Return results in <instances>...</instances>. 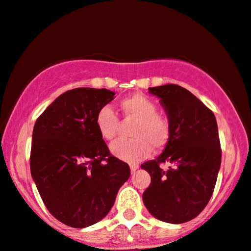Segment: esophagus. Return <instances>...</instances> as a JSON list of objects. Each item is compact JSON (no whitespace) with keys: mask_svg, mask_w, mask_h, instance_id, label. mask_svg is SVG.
<instances>
[{"mask_svg":"<svg viewBox=\"0 0 251 251\" xmlns=\"http://www.w3.org/2000/svg\"><path fill=\"white\" fill-rule=\"evenodd\" d=\"M129 168H131L132 173H134V172L137 171L138 168H139V166H138V165H131V166H129Z\"/></svg>","mask_w":251,"mask_h":251,"instance_id":"obj_1","label":"esophagus"}]
</instances>
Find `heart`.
<instances>
[{
    "label": "heart",
    "instance_id": "b5f03b06",
    "mask_svg": "<svg viewBox=\"0 0 251 251\" xmlns=\"http://www.w3.org/2000/svg\"><path fill=\"white\" fill-rule=\"evenodd\" d=\"M126 119L135 120L131 129L132 139H122L111 145V153L123 161L139 162L150 155L151 150H161L171 138V124L165 116L158 113V106L149 97L133 95L120 101ZM97 131L104 140L111 141L117 137L119 118L108 105L100 107L96 114Z\"/></svg>",
    "mask_w": 251,
    "mask_h": 251
}]
</instances>
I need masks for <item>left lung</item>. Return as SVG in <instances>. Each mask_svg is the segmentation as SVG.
<instances>
[{
  "label": "left lung",
  "instance_id": "1",
  "mask_svg": "<svg viewBox=\"0 0 251 251\" xmlns=\"http://www.w3.org/2000/svg\"><path fill=\"white\" fill-rule=\"evenodd\" d=\"M171 124L164 152L141 168L151 175L144 204L155 219L168 223L191 221L212 198L221 166V145L215 116L206 105L175 84L150 87ZM167 162L169 168L159 165Z\"/></svg>",
  "mask_w": 251,
  "mask_h": 251
}]
</instances>
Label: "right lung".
I'll list each match as a JSON object with an SVG mask.
<instances>
[{
  "label": "right lung",
  "instance_id": "right-lung-1",
  "mask_svg": "<svg viewBox=\"0 0 251 251\" xmlns=\"http://www.w3.org/2000/svg\"><path fill=\"white\" fill-rule=\"evenodd\" d=\"M114 95L106 89L70 90L35 123L31 176L51 215L69 227L85 228L104 219L131 174L96 127L97 112Z\"/></svg>",
  "mask_w": 251,
  "mask_h": 251
}]
</instances>
